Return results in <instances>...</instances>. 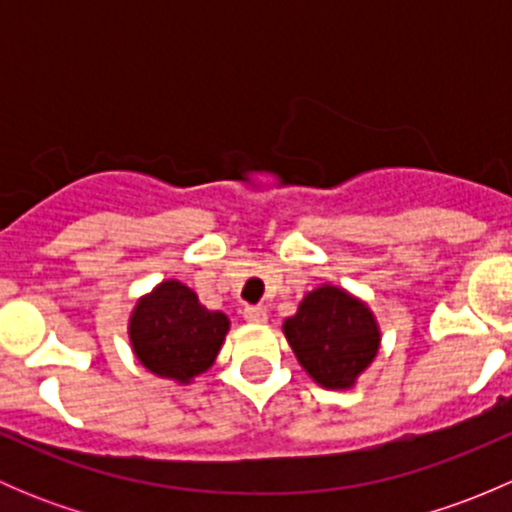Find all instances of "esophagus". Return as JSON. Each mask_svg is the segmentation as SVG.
Instances as JSON below:
<instances>
[{
    "mask_svg": "<svg viewBox=\"0 0 512 512\" xmlns=\"http://www.w3.org/2000/svg\"><path fill=\"white\" fill-rule=\"evenodd\" d=\"M242 317L252 324H262V322H267V309L260 307V304H257V307L255 304H247V307L242 309Z\"/></svg>",
    "mask_w": 512,
    "mask_h": 512,
    "instance_id": "1",
    "label": "esophagus"
}]
</instances>
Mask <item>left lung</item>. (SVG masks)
<instances>
[{
  "label": "left lung",
  "mask_w": 512,
  "mask_h": 512,
  "mask_svg": "<svg viewBox=\"0 0 512 512\" xmlns=\"http://www.w3.org/2000/svg\"><path fill=\"white\" fill-rule=\"evenodd\" d=\"M282 329L304 371L327 389H349L381 342L369 307L332 285L309 292Z\"/></svg>",
  "instance_id": "8db88e82"
}]
</instances>
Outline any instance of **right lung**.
Masks as SVG:
<instances>
[{"label":"right lung","mask_w":512,"mask_h":512,"mask_svg":"<svg viewBox=\"0 0 512 512\" xmlns=\"http://www.w3.org/2000/svg\"><path fill=\"white\" fill-rule=\"evenodd\" d=\"M227 327L223 312H210L193 289L168 280L136 304L128 334L148 371L188 384L213 366Z\"/></svg>","instance_id":"obj_1"}]
</instances>
